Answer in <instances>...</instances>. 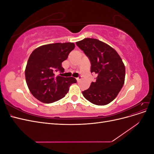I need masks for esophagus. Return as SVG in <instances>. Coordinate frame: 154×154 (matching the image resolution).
<instances>
[{"instance_id": "1", "label": "esophagus", "mask_w": 154, "mask_h": 154, "mask_svg": "<svg viewBox=\"0 0 154 154\" xmlns=\"http://www.w3.org/2000/svg\"><path fill=\"white\" fill-rule=\"evenodd\" d=\"M81 80V76H79L78 78H76V80H77V82H79Z\"/></svg>"}]
</instances>
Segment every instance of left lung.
<instances>
[{
	"mask_svg": "<svg viewBox=\"0 0 154 154\" xmlns=\"http://www.w3.org/2000/svg\"><path fill=\"white\" fill-rule=\"evenodd\" d=\"M76 44L89 58L91 72L97 75L96 82L82 92L83 96L94 105L109 104L124 84L125 67L122 59L115 49L96 38H84Z\"/></svg>",
	"mask_w": 154,
	"mask_h": 154,
	"instance_id": "1",
	"label": "left lung"
}]
</instances>
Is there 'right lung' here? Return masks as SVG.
<instances>
[{"mask_svg":"<svg viewBox=\"0 0 154 154\" xmlns=\"http://www.w3.org/2000/svg\"><path fill=\"white\" fill-rule=\"evenodd\" d=\"M74 48L71 42L54 43L40 46L32 51L25 76L27 87L35 98L44 103H53L63 98L70 85L76 83L74 78L56 74L64 72L62 63Z\"/></svg>","mask_w":154,"mask_h":154,"instance_id":"1","label":"right lung"}]
</instances>
